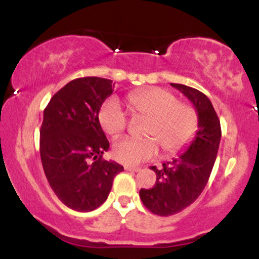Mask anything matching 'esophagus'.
Segmentation results:
<instances>
[{
    "label": "esophagus",
    "mask_w": 259,
    "mask_h": 259,
    "mask_svg": "<svg viewBox=\"0 0 259 259\" xmlns=\"http://www.w3.org/2000/svg\"><path fill=\"white\" fill-rule=\"evenodd\" d=\"M124 169H125V170H127V171H140V170H141V168L132 167V165H125Z\"/></svg>",
    "instance_id": "34e87169"
}]
</instances>
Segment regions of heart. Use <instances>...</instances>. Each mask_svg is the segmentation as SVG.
I'll return each mask as SVG.
<instances>
[{
    "label": "heart",
    "instance_id": "obj_1",
    "mask_svg": "<svg viewBox=\"0 0 259 259\" xmlns=\"http://www.w3.org/2000/svg\"><path fill=\"white\" fill-rule=\"evenodd\" d=\"M134 117L147 119L144 140L123 139L113 146V156L126 165L139 164L157 156L158 144L165 154L183 151L197 134L200 117L194 106L179 102L173 92L163 88H148L127 96ZM103 132L117 138L127 127V117L115 99L103 103L99 113Z\"/></svg>",
    "mask_w": 259,
    "mask_h": 259
}]
</instances>
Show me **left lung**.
<instances>
[{"mask_svg":"<svg viewBox=\"0 0 259 259\" xmlns=\"http://www.w3.org/2000/svg\"><path fill=\"white\" fill-rule=\"evenodd\" d=\"M192 102L200 117L195 139L171 162L157 169V180L152 189L140 190V198L147 209L160 217L179 213L197 200L206 187L214 165L222 129L212 102L204 94L190 86L170 84Z\"/></svg>","mask_w":259,"mask_h":259,"instance_id":"obj_1","label":"left lung"}]
</instances>
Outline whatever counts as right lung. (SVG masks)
<instances>
[{"instance_id":"right-lung-1","label":"right lung","mask_w":259,"mask_h":259,"mask_svg":"<svg viewBox=\"0 0 259 259\" xmlns=\"http://www.w3.org/2000/svg\"><path fill=\"white\" fill-rule=\"evenodd\" d=\"M112 80L74 79L53 95L44 111L40 156L45 175L67 207L90 212L103 203L123 165L105 160L107 140L99 120L101 106L113 94Z\"/></svg>"}]
</instances>
